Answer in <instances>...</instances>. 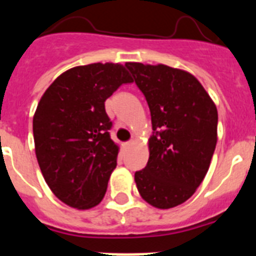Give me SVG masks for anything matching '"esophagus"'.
<instances>
[{
	"label": "esophagus",
	"mask_w": 256,
	"mask_h": 256,
	"mask_svg": "<svg viewBox=\"0 0 256 256\" xmlns=\"http://www.w3.org/2000/svg\"><path fill=\"white\" fill-rule=\"evenodd\" d=\"M124 144H126V148H130V146L133 144V141H128V142H126Z\"/></svg>",
	"instance_id": "34e87169"
}]
</instances>
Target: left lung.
Here are the masks:
<instances>
[{
	"label": "left lung",
	"instance_id": "1",
	"mask_svg": "<svg viewBox=\"0 0 256 256\" xmlns=\"http://www.w3.org/2000/svg\"><path fill=\"white\" fill-rule=\"evenodd\" d=\"M148 101L152 124L150 158L134 180L140 195L158 209L188 200L209 169L216 144L218 112L198 79L166 65L126 62Z\"/></svg>",
	"mask_w": 256,
	"mask_h": 256
}]
</instances>
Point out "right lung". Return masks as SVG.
I'll return each instance as SVG.
<instances>
[{
  "label": "right lung",
  "instance_id": "obj_1",
  "mask_svg": "<svg viewBox=\"0 0 256 256\" xmlns=\"http://www.w3.org/2000/svg\"><path fill=\"white\" fill-rule=\"evenodd\" d=\"M133 79L120 64L76 66L46 90L33 118L36 155L56 198L76 209H91L105 196L119 148L106 98Z\"/></svg>",
  "mask_w": 256,
  "mask_h": 256
}]
</instances>
